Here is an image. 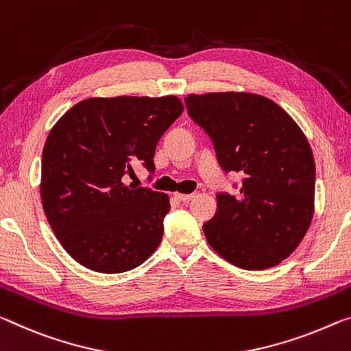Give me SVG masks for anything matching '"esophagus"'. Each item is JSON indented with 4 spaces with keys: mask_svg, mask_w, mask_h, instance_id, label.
Here are the masks:
<instances>
[{
    "mask_svg": "<svg viewBox=\"0 0 351 351\" xmlns=\"http://www.w3.org/2000/svg\"><path fill=\"white\" fill-rule=\"evenodd\" d=\"M175 197L180 199V202H191L192 198H195V193H175Z\"/></svg>",
    "mask_w": 351,
    "mask_h": 351,
    "instance_id": "obj_1",
    "label": "esophagus"
}]
</instances>
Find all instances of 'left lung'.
Masks as SVG:
<instances>
[{
  "label": "left lung",
  "mask_w": 351,
  "mask_h": 351,
  "mask_svg": "<svg viewBox=\"0 0 351 351\" xmlns=\"http://www.w3.org/2000/svg\"><path fill=\"white\" fill-rule=\"evenodd\" d=\"M184 101L225 173L243 175L237 195L217 193V213L203 225L209 245L241 269L280 264L302 242L314 213L315 164L302 130L276 103L254 93Z\"/></svg>",
  "instance_id": "8db88e82"
}]
</instances>
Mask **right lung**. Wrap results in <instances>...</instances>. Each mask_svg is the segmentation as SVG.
Listing matches in <instances>:
<instances>
[{"label": "right lung", "mask_w": 351, "mask_h": 351, "mask_svg": "<svg viewBox=\"0 0 351 351\" xmlns=\"http://www.w3.org/2000/svg\"><path fill=\"white\" fill-rule=\"evenodd\" d=\"M176 97L88 98L49 131L40 197L48 223L71 258L99 274L136 269L164 234L170 202L125 184L141 162L154 173L159 138L182 114Z\"/></svg>", "instance_id": "1"}]
</instances>
